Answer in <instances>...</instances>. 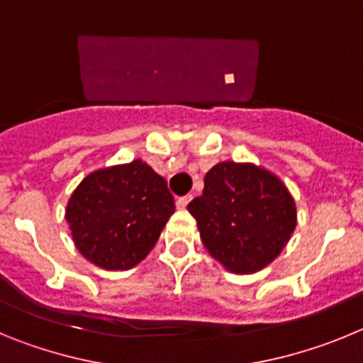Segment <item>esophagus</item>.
<instances>
[{"label": "esophagus", "instance_id": "34e87169", "mask_svg": "<svg viewBox=\"0 0 363 363\" xmlns=\"http://www.w3.org/2000/svg\"><path fill=\"white\" fill-rule=\"evenodd\" d=\"M189 201H191V196H179V198H176V207H178V209H185Z\"/></svg>", "mask_w": 363, "mask_h": 363}]
</instances>
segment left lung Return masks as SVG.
Listing matches in <instances>:
<instances>
[{"instance_id":"left-lung-1","label":"left lung","mask_w":363,"mask_h":363,"mask_svg":"<svg viewBox=\"0 0 363 363\" xmlns=\"http://www.w3.org/2000/svg\"><path fill=\"white\" fill-rule=\"evenodd\" d=\"M205 249L227 271L252 274L281 252L296 227V205L281 179L252 163L221 162L203 194L187 205Z\"/></svg>"}]
</instances>
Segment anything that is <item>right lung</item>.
<instances>
[{"label":"right lung","mask_w":363,"mask_h":363,"mask_svg":"<svg viewBox=\"0 0 363 363\" xmlns=\"http://www.w3.org/2000/svg\"><path fill=\"white\" fill-rule=\"evenodd\" d=\"M174 213L167 182L142 160L91 172L67 203L72 240L89 262L127 271L150 252Z\"/></svg>","instance_id":"right-lung-1"}]
</instances>
